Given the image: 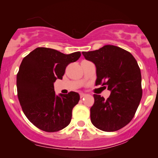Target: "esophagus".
I'll list each match as a JSON object with an SVG mask.
<instances>
[{
    "instance_id": "obj_1",
    "label": "esophagus",
    "mask_w": 158,
    "mask_h": 158,
    "mask_svg": "<svg viewBox=\"0 0 158 158\" xmlns=\"http://www.w3.org/2000/svg\"><path fill=\"white\" fill-rule=\"evenodd\" d=\"M86 94H83V93H81V94H80V96H81V98H83L84 96H85Z\"/></svg>"
}]
</instances>
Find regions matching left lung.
Wrapping results in <instances>:
<instances>
[{
	"label": "left lung",
	"instance_id": "obj_1",
	"mask_svg": "<svg viewBox=\"0 0 158 158\" xmlns=\"http://www.w3.org/2000/svg\"><path fill=\"white\" fill-rule=\"evenodd\" d=\"M82 54L96 65V85H104L111 91L107 100L94 95L92 124L104 131L123 128L133 118L142 96V75L137 60L130 52L114 45Z\"/></svg>",
	"mask_w": 158,
	"mask_h": 158
}]
</instances>
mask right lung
<instances>
[{
	"mask_svg": "<svg viewBox=\"0 0 158 158\" xmlns=\"http://www.w3.org/2000/svg\"><path fill=\"white\" fill-rule=\"evenodd\" d=\"M81 53L65 55L54 49L37 47L23 58L16 76L18 98L28 119L39 129L54 132L70 123L79 94L56 95L54 83L62 79L65 68Z\"/></svg>",
	"mask_w": 158,
	"mask_h": 158,
	"instance_id": "obj_1",
	"label": "right lung"
}]
</instances>
